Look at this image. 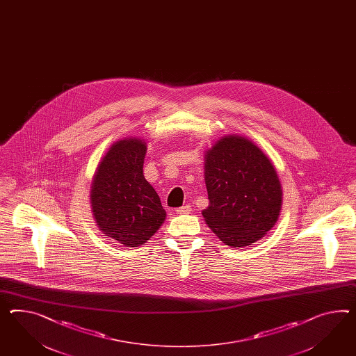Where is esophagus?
<instances>
[{"label": "esophagus", "mask_w": 356, "mask_h": 356, "mask_svg": "<svg viewBox=\"0 0 356 356\" xmlns=\"http://www.w3.org/2000/svg\"><path fill=\"white\" fill-rule=\"evenodd\" d=\"M192 211L191 205H184L177 209V214H190Z\"/></svg>", "instance_id": "esophagus-1"}]
</instances>
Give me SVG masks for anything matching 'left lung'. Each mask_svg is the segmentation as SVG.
Returning a JSON list of instances; mask_svg holds the SVG:
<instances>
[{"label": "left lung", "mask_w": 356, "mask_h": 356, "mask_svg": "<svg viewBox=\"0 0 356 356\" xmlns=\"http://www.w3.org/2000/svg\"><path fill=\"white\" fill-rule=\"evenodd\" d=\"M205 184L209 205L202 217L226 245H252L274 227L282 186L271 161L249 139L220 138L210 148Z\"/></svg>", "instance_id": "8db88e82"}]
</instances>
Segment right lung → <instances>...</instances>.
Returning <instances> with one entry per match:
<instances>
[{
    "instance_id": "1",
    "label": "right lung",
    "mask_w": 356,
    "mask_h": 356,
    "mask_svg": "<svg viewBox=\"0 0 356 356\" xmlns=\"http://www.w3.org/2000/svg\"><path fill=\"white\" fill-rule=\"evenodd\" d=\"M146 143L130 138L112 145L94 175L92 213L107 236L140 246L164 223L166 213L143 175Z\"/></svg>"
}]
</instances>
